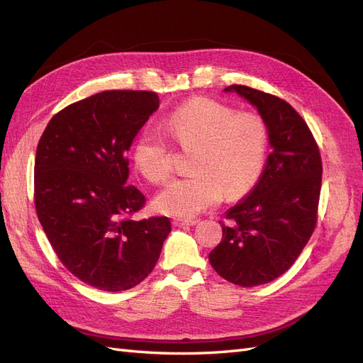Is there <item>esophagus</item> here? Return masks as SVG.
<instances>
[{
	"mask_svg": "<svg viewBox=\"0 0 363 363\" xmlns=\"http://www.w3.org/2000/svg\"><path fill=\"white\" fill-rule=\"evenodd\" d=\"M196 223L199 221H195V219H179V218H175L174 221H172V224H174V227H184V225H195Z\"/></svg>",
	"mask_w": 363,
	"mask_h": 363,
	"instance_id": "obj_1",
	"label": "esophagus"
}]
</instances>
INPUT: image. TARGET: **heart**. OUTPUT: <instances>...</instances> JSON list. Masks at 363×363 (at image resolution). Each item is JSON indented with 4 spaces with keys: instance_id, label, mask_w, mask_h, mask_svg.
Returning a JSON list of instances; mask_svg holds the SVG:
<instances>
[{
    "instance_id": "obj_1",
    "label": "heart",
    "mask_w": 363,
    "mask_h": 363,
    "mask_svg": "<svg viewBox=\"0 0 363 363\" xmlns=\"http://www.w3.org/2000/svg\"><path fill=\"white\" fill-rule=\"evenodd\" d=\"M175 145L192 151L189 177L175 179L156 195L160 213L192 218L218 204L225 195L235 200L259 180L267 157L268 130L257 113L235 112L211 98H194L162 124ZM136 169L152 183L172 171L171 148L160 133L144 130L133 145Z\"/></svg>"
}]
</instances>
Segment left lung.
<instances>
[{
  "label": "left lung",
  "instance_id": "8db88e82",
  "mask_svg": "<svg viewBox=\"0 0 363 363\" xmlns=\"http://www.w3.org/2000/svg\"><path fill=\"white\" fill-rule=\"evenodd\" d=\"M224 92H236L257 108L271 152L255 188L227 211L228 224L208 262L230 283L252 288L286 272L311 239L323 164L309 127L291 104L240 84Z\"/></svg>",
  "mask_w": 363,
  "mask_h": 363
}]
</instances>
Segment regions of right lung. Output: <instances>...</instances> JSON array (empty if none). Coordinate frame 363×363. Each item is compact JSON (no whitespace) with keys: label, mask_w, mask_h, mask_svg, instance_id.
<instances>
[{"label":"right lung","mask_w":363,"mask_h":363,"mask_svg":"<svg viewBox=\"0 0 363 363\" xmlns=\"http://www.w3.org/2000/svg\"><path fill=\"white\" fill-rule=\"evenodd\" d=\"M159 104L147 91L95 94L54 115L38 144L35 206L43 232L72 276L100 291L145 280L171 232L167 216L128 218L145 196L127 183V152Z\"/></svg>","instance_id":"obj_1"}]
</instances>
